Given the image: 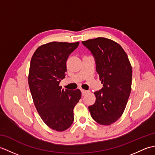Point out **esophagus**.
<instances>
[{"label": "esophagus", "mask_w": 155, "mask_h": 155, "mask_svg": "<svg viewBox=\"0 0 155 155\" xmlns=\"http://www.w3.org/2000/svg\"><path fill=\"white\" fill-rule=\"evenodd\" d=\"M81 92H82V95H83V96H84L85 94H87V93H88V91L84 90V89H82V90H81Z\"/></svg>", "instance_id": "obj_1"}]
</instances>
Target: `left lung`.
<instances>
[{"label": "left lung", "mask_w": 155, "mask_h": 155, "mask_svg": "<svg viewBox=\"0 0 155 155\" xmlns=\"http://www.w3.org/2000/svg\"><path fill=\"white\" fill-rule=\"evenodd\" d=\"M93 54L97 72L103 87L94 93L96 101L88 107L92 118L102 125L119 118L127 106L132 84L133 70L124 49L104 37L82 42Z\"/></svg>", "instance_id": "obj_1"}]
</instances>
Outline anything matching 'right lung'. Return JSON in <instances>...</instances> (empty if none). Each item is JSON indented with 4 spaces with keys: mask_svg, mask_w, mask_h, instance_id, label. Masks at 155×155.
Returning <instances> with one entry per match:
<instances>
[{
    "mask_svg": "<svg viewBox=\"0 0 155 155\" xmlns=\"http://www.w3.org/2000/svg\"><path fill=\"white\" fill-rule=\"evenodd\" d=\"M78 45L48 42L38 47L31 58L28 82L34 104L44 123L58 132L71 126L73 109L81 97L79 89L64 91L59 86L65 77L68 56Z\"/></svg>",
    "mask_w": 155,
    "mask_h": 155,
    "instance_id": "add662e5",
    "label": "right lung"
}]
</instances>
